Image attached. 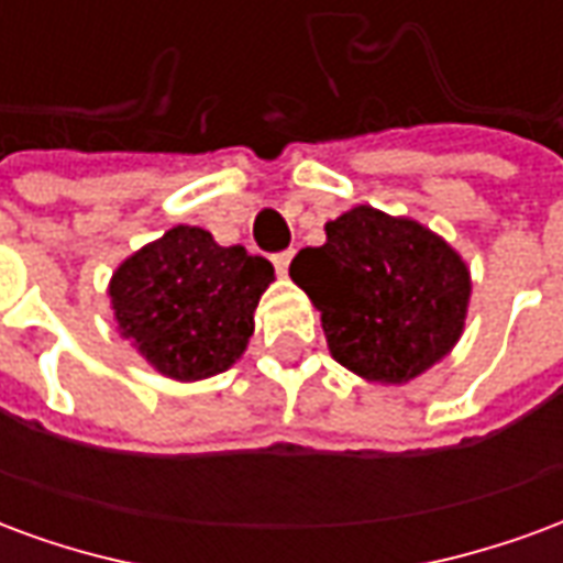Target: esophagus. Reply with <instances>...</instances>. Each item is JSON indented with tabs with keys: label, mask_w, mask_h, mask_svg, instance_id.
Wrapping results in <instances>:
<instances>
[{
	"label": "esophagus",
	"mask_w": 563,
	"mask_h": 563,
	"mask_svg": "<svg viewBox=\"0 0 563 563\" xmlns=\"http://www.w3.org/2000/svg\"><path fill=\"white\" fill-rule=\"evenodd\" d=\"M292 250H283V253H274L271 256V262H274V268H277V274H283L286 277V271H289V262H292Z\"/></svg>",
	"instance_id": "34e87169"
}]
</instances>
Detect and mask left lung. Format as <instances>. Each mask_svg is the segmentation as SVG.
Listing matches in <instances>:
<instances>
[{"label":"left lung","mask_w":563,"mask_h":563,"mask_svg":"<svg viewBox=\"0 0 563 563\" xmlns=\"http://www.w3.org/2000/svg\"><path fill=\"white\" fill-rule=\"evenodd\" d=\"M289 277L319 310L331 358L379 386H404L443 362L473 292L455 246L371 205L325 222V244L301 250Z\"/></svg>","instance_id":"1"}]
</instances>
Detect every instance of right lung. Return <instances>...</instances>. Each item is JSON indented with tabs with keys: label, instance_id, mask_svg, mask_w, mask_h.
Returning a JSON list of instances; mask_svg holds the SVG:
<instances>
[{
	"label": "right lung",
	"instance_id": "1",
	"mask_svg": "<svg viewBox=\"0 0 563 563\" xmlns=\"http://www.w3.org/2000/svg\"><path fill=\"white\" fill-rule=\"evenodd\" d=\"M274 283L268 258L174 225L126 256L108 283L120 338L177 383L217 377L244 355L256 307Z\"/></svg>",
	"mask_w": 563,
	"mask_h": 563
}]
</instances>
